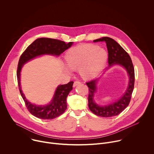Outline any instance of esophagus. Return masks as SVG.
Segmentation results:
<instances>
[{"label": "esophagus", "instance_id": "esophagus-1", "mask_svg": "<svg viewBox=\"0 0 154 154\" xmlns=\"http://www.w3.org/2000/svg\"><path fill=\"white\" fill-rule=\"evenodd\" d=\"M80 83H80V82H79V81H75V82H74V84H73V86L75 87V86H76L77 85H80Z\"/></svg>", "mask_w": 154, "mask_h": 154}]
</instances>
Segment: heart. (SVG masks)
<instances>
[{"label": "heart", "instance_id": "b5f03b06", "mask_svg": "<svg viewBox=\"0 0 154 154\" xmlns=\"http://www.w3.org/2000/svg\"><path fill=\"white\" fill-rule=\"evenodd\" d=\"M108 54L95 45H82L71 48L64 55L65 63L72 70H79L84 79L96 77L104 68Z\"/></svg>", "mask_w": 154, "mask_h": 154}]
</instances>
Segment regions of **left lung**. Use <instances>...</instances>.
Instances as JSON below:
<instances>
[{"instance_id":"8db88e82","label":"left lung","mask_w":154,"mask_h":154,"mask_svg":"<svg viewBox=\"0 0 154 154\" xmlns=\"http://www.w3.org/2000/svg\"><path fill=\"white\" fill-rule=\"evenodd\" d=\"M100 41L106 42L108 53L109 67L113 64L121 65L126 69L129 76V83L126 92L118 100L106 106H99L93 100L97 80H93L86 83L89 90L88 100L90 109L98 116L109 118L119 115L128 105L134 89L135 71L130 55L116 41L109 37H102L93 41L94 42Z\"/></svg>"}]
</instances>
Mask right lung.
Here are the masks:
<instances>
[{
  "label": "right lung",
  "mask_w": 154,
  "mask_h": 154,
  "mask_svg": "<svg viewBox=\"0 0 154 154\" xmlns=\"http://www.w3.org/2000/svg\"><path fill=\"white\" fill-rule=\"evenodd\" d=\"M73 42H65L52 38H41L36 39L29 45L19 58L17 69V83L20 95L23 97L29 112L34 116L42 119H52L61 115L67 108L66 98L72 90L74 82L58 86L52 102L46 106H37L29 102L21 90L20 72L23 66L28 61L44 54L60 55L71 46Z\"/></svg>",
  "instance_id": "add662e5"
}]
</instances>
